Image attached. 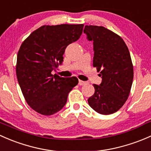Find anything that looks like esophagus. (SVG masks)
Wrapping results in <instances>:
<instances>
[{
	"mask_svg": "<svg viewBox=\"0 0 151 151\" xmlns=\"http://www.w3.org/2000/svg\"><path fill=\"white\" fill-rule=\"evenodd\" d=\"M86 83H87L86 81H81V80L78 81V84L80 85V86H83V85L86 84Z\"/></svg>",
	"mask_w": 151,
	"mask_h": 151,
	"instance_id": "1",
	"label": "esophagus"
}]
</instances>
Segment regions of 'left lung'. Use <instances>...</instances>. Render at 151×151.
<instances>
[{
    "mask_svg": "<svg viewBox=\"0 0 151 151\" xmlns=\"http://www.w3.org/2000/svg\"><path fill=\"white\" fill-rule=\"evenodd\" d=\"M83 32L93 42V66L102 77L99 86L93 85L95 91L88 99V105L100 114H112L125 103L132 85L129 51L119 35L102 26L86 25Z\"/></svg>",
    "mask_w": 151,
    "mask_h": 151,
    "instance_id": "1",
    "label": "left lung"
}]
</instances>
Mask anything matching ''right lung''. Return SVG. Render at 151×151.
I'll return each mask as SVG.
<instances>
[{
  "mask_svg": "<svg viewBox=\"0 0 151 151\" xmlns=\"http://www.w3.org/2000/svg\"><path fill=\"white\" fill-rule=\"evenodd\" d=\"M83 24L43 25L22 43L16 73L26 102L35 111L50 116L60 111L70 91L78 83L76 77L53 76L62 65L67 46L79 39Z\"/></svg>",
  "mask_w": 151,
  "mask_h": 151,
  "instance_id": "right-lung-1",
  "label": "right lung"
}]
</instances>
